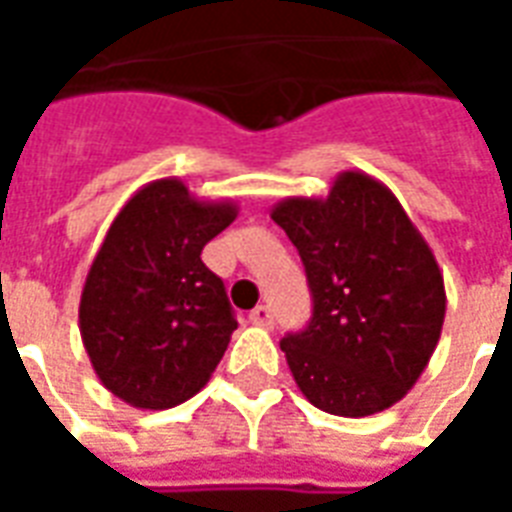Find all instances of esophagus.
Returning <instances> with one entry per match:
<instances>
[{"label": "esophagus", "instance_id": "obj_1", "mask_svg": "<svg viewBox=\"0 0 512 512\" xmlns=\"http://www.w3.org/2000/svg\"><path fill=\"white\" fill-rule=\"evenodd\" d=\"M249 321L255 323V326H271L274 323V312L268 304H257L255 310L249 312Z\"/></svg>", "mask_w": 512, "mask_h": 512}]
</instances>
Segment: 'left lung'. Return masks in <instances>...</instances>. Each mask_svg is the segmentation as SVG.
<instances>
[{"label": "left lung", "instance_id": "8db88e82", "mask_svg": "<svg viewBox=\"0 0 512 512\" xmlns=\"http://www.w3.org/2000/svg\"><path fill=\"white\" fill-rule=\"evenodd\" d=\"M271 219L299 249L312 321L282 340L301 395L337 417L403 400L436 351L447 312L433 249L384 183L359 169L326 197H285Z\"/></svg>", "mask_w": 512, "mask_h": 512}]
</instances>
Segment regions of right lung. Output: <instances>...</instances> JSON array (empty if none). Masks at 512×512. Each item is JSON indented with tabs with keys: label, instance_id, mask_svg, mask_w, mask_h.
Wrapping results in <instances>:
<instances>
[{
	"label": "right lung",
	"instance_id": "1",
	"mask_svg": "<svg viewBox=\"0 0 512 512\" xmlns=\"http://www.w3.org/2000/svg\"><path fill=\"white\" fill-rule=\"evenodd\" d=\"M235 216L233 200L158 178L109 224L84 279L79 332L95 376L128 406H180L213 376L238 323L200 255Z\"/></svg>",
	"mask_w": 512,
	"mask_h": 512
}]
</instances>
